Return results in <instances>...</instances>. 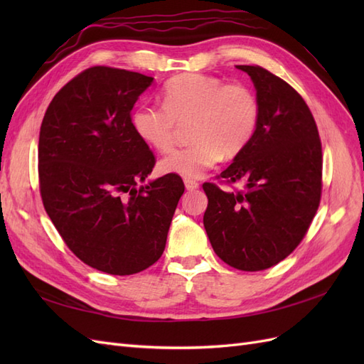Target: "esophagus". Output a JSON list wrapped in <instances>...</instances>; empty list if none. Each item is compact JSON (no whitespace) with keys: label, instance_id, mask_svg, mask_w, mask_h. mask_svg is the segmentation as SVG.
<instances>
[{"label":"esophagus","instance_id":"obj_1","mask_svg":"<svg viewBox=\"0 0 364 364\" xmlns=\"http://www.w3.org/2000/svg\"><path fill=\"white\" fill-rule=\"evenodd\" d=\"M183 183H185V188L188 191H194V190L199 188V182H196L193 179H185Z\"/></svg>","mask_w":364,"mask_h":364}]
</instances>
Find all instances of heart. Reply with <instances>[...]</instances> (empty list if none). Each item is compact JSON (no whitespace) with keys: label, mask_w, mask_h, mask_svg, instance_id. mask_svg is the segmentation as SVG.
Wrapping results in <instances>:
<instances>
[{"label":"heart","mask_w":364,"mask_h":364,"mask_svg":"<svg viewBox=\"0 0 364 364\" xmlns=\"http://www.w3.org/2000/svg\"><path fill=\"white\" fill-rule=\"evenodd\" d=\"M190 119L193 144L162 158L161 173L196 179L223 155H240L257 134L259 102L245 85H226L214 75L186 73L165 83L162 106H136L130 124L144 144L164 153L174 144L176 123Z\"/></svg>","instance_id":"1"}]
</instances>
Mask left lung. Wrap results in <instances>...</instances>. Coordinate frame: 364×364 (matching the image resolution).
Segmentation results:
<instances>
[{"mask_svg":"<svg viewBox=\"0 0 364 364\" xmlns=\"http://www.w3.org/2000/svg\"><path fill=\"white\" fill-rule=\"evenodd\" d=\"M237 68L255 86L259 123L249 146L218 176L245 182V191L203 183V226L220 259L258 272L287 258L310 228L321 203L322 144L310 109L287 82L258 65Z\"/></svg>","mask_w":364,"mask_h":364,"instance_id":"8db88e82","label":"left lung"}]
</instances>
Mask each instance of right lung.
<instances>
[{
  "label": "right lung",
  "mask_w": 364,
  "mask_h": 364,
  "mask_svg": "<svg viewBox=\"0 0 364 364\" xmlns=\"http://www.w3.org/2000/svg\"><path fill=\"white\" fill-rule=\"evenodd\" d=\"M153 77L87 68L54 95L39 134L43 208L77 258L109 274H134L165 249L183 182H144L155 156L130 124Z\"/></svg>",
  "instance_id": "add662e5"
}]
</instances>
